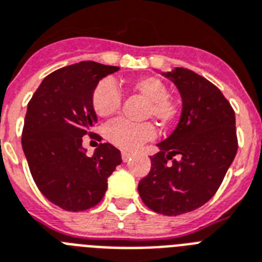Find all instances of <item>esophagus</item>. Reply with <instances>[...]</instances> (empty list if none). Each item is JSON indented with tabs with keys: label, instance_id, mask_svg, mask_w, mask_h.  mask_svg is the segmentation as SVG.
<instances>
[{
	"label": "esophagus",
	"instance_id": "1",
	"mask_svg": "<svg viewBox=\"0 0 262 262\" xmlns=\"http://www.w3.org/2000/svg\"><path fill=\"white\" fill-rule=\"evenodd\" d=\"M133 156V155H132L130 152H122V161H125V163H126L127 160H130V157Z\"/></svg>",
	"mask_w": 262,
	"mask_h": 262
}]
</instances>
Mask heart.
Listing matches in <instances>:
<instances>
[{"label": "heart", "instance_id": "b5f03b06", "mask_svg": "<svg viewBox=\"0 0 262 262\" xmlns=\"http://www.w3.org/2000/svg\"><path fill=\"white\" fill-rule=\"evenodd\" d=\"M130 89L149 102L146 116H152L160 124H168L175 117V105L168 98V87L161 79L142 76L130 83ZM91 102L99 117L113 116L121 106L120 90L112 80H101L93 91ZM105 135L114 145L124 149H137L144 142L152 140L155 130L150 124H133L120 118L106 126Z\"/></svg>", "mask_w": 262, "mask_h": 262}]
</instances>
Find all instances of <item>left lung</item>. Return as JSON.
I'll list each match as a JSON object with an SVG mask.
<instances>
[{
    "instance_id": "1",
    "label": "left lung",
    "mask_w": 262,
    "mask_h": 262,
    "mask_svg": "<svg viewBox=\"0 0 262 262\" xmlns=\"http://www.w3.org/2000/svg\"><path fill=\"white\" fill-rule=\"evenodd\" d=\"M161 75L179 91L182 114L175 130L156 145L138 193L153 211L180 215L205 205L220 188L237 153L235 114L220 89L196 72L175 67Z\"/></svg>"
}]
</instances>
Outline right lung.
<instances>
[{
  "instance_id": "right-lung-1",
  "label": "right lung",
  "mask_w": 262,
  "mask_h": 262,
  "mask_svg": "<svg viewBox=\"0 0 262 262\" xmlns=\"http://www.w3.org/2000/svg\"><path fill=\"white\" fill-rule=\"evenodd\" d=\"M120 67L80 61L46 76L28 103L23 150L41 193L67 211H83L102 201L107 178L122 163L105 142L89 157L82 137L97 124L93 91Z\"/></svg>"
}]
</instances>
